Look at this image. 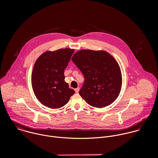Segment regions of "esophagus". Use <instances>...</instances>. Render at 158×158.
Masks as SVG:
<instances>
[{"label":"esophagus","mask_w":158,"mask_h":158,"mask_svg":"<svg viewBox=\"0 0 158 158\" xmlns=\"http://www.w3.org/2000/svg\"><path fill=\"white\" fill-rule=\"evenodd\" d=\"M79 90H80V88H77L75 89V92H76V93H78Z\"/></svg>","instance_id":"obj_1"}]
</instances>
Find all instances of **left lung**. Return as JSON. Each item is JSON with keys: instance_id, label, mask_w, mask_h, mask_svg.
Returning a JSON list of instances; mask_svg holds the SVG:
<instances>
[{"instance_id": "8db88e82", "label": "left lung", "mask_w": 158, "mask_h": 158, "mask_svg": "<svg viewBox=\"0 0 158 158\" xmlns=\"http://www.w3.org/2000/svg\"><path fill=\"white\" fill-rule=\"evenodd\" d=\"M72 61L83 74L85 82L79 94L89 105L103 108L116 100L122 77L111 55L104 50H81L73 55Z\"/></svg>"}]
</instances>
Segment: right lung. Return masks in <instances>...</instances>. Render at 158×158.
Listing matches in <instances>:
<instances>
[{"label": "right lung", "mask_w": 158, "mask_h": 158, "mask_svg": "<svg viewBox=\"0 0 158 158\" xmlns=\"http://www.w3.org/2000/svg\"><path fill=\"white\" fill-rule=\"evenodd\" d=\"M74 49L47 51L36 60L31 73V85L38 100L45 106L57 109L68 103L75 91L65 81L64 69Z\"/></svg>", "instance_id": "right-lung-1"}]
</instances>
